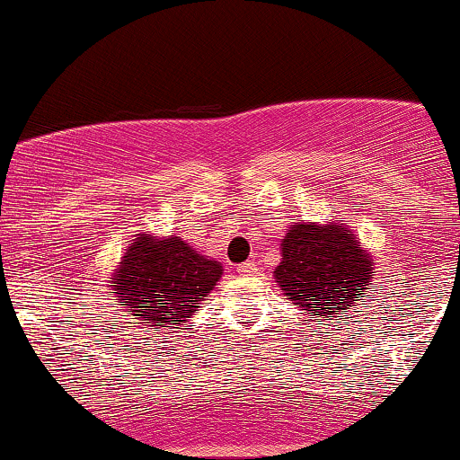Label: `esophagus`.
Instances as JSON below:
<instances>
[{"mask_svg": "<svg viewBox=\"0 0 460 460\" xmlns=\"http://www.w3.org/2000/svg\"><path fill=\"white\" fill-rule=\"evenodd\" d=\"M257 270H260V268H257V263H252V261H244L237 266V272L240 274H255Z\"/></svg>", "mask_w": 460, "mask_h": 460, "instance_id": "34e87169", "label": "esophagus"}]
</instances>
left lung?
Here are the masks:
<instances>
[{"instance_id": "8db88e82", "label": "left lung", "mask_w": 460, "mask_h": 460, "mask_svg": "<svg viewBox=\"0 0 460 460\" xmlns=\"http://www.w3.org/2000/svg\"><path fill=\"white\" fill-rule=\"evenodd\" d=\"M281 248L274 277L305 314L341 318L363 300V289H372V261L346 226L296 223Z\"/></svg>"}]
</instances>
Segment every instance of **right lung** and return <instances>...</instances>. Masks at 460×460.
I'll return each instance as SVG.
<instances>
[{"label": "right lung", "mask_w": 460, "mask_h": 460, "mask_svg": "<svg viewBox=\"0 0 460 460\" xmlns=\"http://www.w3.org/2000/svg\"><path fill=\"white\" fill-rule=\"evenodd\" d=\"M223 274L218 261L208 260L181 237H136L114 272V300L131 311L138 329H177L199 311Z\"/></svg>", "instance_id": "right-lung-1"}]
</instances>
